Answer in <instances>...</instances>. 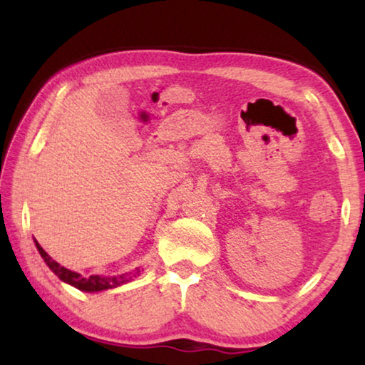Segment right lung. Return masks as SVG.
<instances>
[{"instance_id":"1","label":"right lung","mask_w":365,"mask_h":365,"mask_svg":"<svg viewBox=\"0 0 365 365\" xmlns=\"http://www.w3.org/2000/svg\"><path fill=\"white\" fill-rule=\"evenodd\" d=\"M36 247L41 257L44 259V262L48 264V267L56 274V276L61 279V281L71 284V286L78 287L79 291H86V292H96V291H104V289H113L121 286V284L131 281L133 277H136L139 274V269H136V272H129V274H123L119 277H101V276H89V277H83L79 276L78 272L69 271V269L59 266L56 261H53L51 257L48 256V252L39 246L36 242Z\"/></svg>"}]
</instances>
